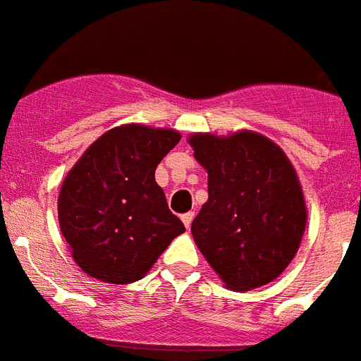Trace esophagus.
I'll return each mask as SVG.
<instances>
[{
  "mask_svg": "<svg viewBox=\"0 0 361 361\" xmlns=\"http://www.w3.org/2000/svg\"><path fill=\"white\" fill-rule=\"evenodd\" d=\"M193 217H195V212H186V214H183V223H184V225H186V228L192 227Z\"/></svg>",
  "mask_w": 361,
  "mask_h": 361,
  "instance_id": "34e87169",
  "label": "esophagus"
}]
</instances>
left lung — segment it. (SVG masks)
<instances>
[{"label": "left lung", "instance_id": "8db88e82", "mask_svg": "<svg viewBox=\"0 0 361 361\" xmlns=\"http://www.w3.org/2000/svg\"><path fill=\"white\" fill-rule=\"evenodd\" d=\"M190 144L208 171V201L192 223L199 251L234 291L275 281L306 227L291 162L279 145L249 130L227 138L193 134Z\"/></svg>", "mask_w": 361, "mask_h": 361}]
</instances>
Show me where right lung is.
Returning <instances> with one entry per match:
<instances>
[{
    "label": "right lung",
    "mask_w": 361,
    "mask_h": 361,
    "mask_svg": "<svg viewBox=\"0 0 361 361\" xmlns=\"http://www.w3.org/2000/svg\"><path fill=\"white\" fill-rule=\"evenodd\" d=\"M178 140L171 129L116 127L64 178L59 223L86 275L110 284L140 281L186 231L154 180V169Z\"/></svg>",
    "instance_id": "right-lung-1"
}]
</instances>
